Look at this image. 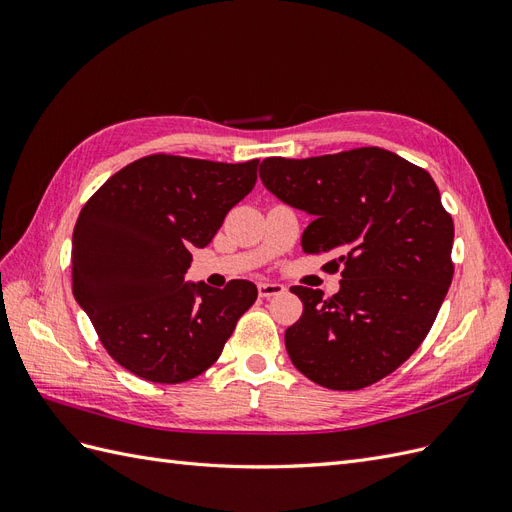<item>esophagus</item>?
I'll list each match as a JSON object with an SVG mask.
<instances>
[{"label": "esophagus", "instance_id": "34e87169", "mask_svg": "<svg viewBox=\"0 0 512 512\" xmlns=\"http://www.w3.org/2000/svg\"><path fill=\"white\" fill-rule=\"evenodd\" d=\"M286 292L284 284H277V282H262L258 284V294L262 299H273V297H280V294Z\"/></svg>", "mask_w": 512, "mask_h": 512}]
</instances>
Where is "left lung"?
<instances>
[{"label":"left lung","mask_w":512,"mask_h":512,"mask_svg":"<svg viewBox=\"0 0 512 512\" xmlns=\"http://www.w3.org/2000/svg\"><path fill=\"white\" fill-rule=\"evenodd\" d=\"M265 188L312 215L305 252L337 254L333 297L294 286L301 318L286 329L292 365L333 391L389 376L421 346L453 280L451 215L427 170L380 147L307 160L267 158Z\"/></svg>","instance_id":"1"}]
</instances>
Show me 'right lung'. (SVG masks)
I'll return each mask as SVG.
<instances>
[{"label":"right lung","instance_id":"1","mask_svg":"<svg viewBox=\"0 0 512 512\" xmlns=\"http://www.w3.org/2000/svg\"><path fill=\"white\" fill-rule=\"evenodd\" d=\"M258 160L149 156L87 200L72 232V292L113 359L160 384L209 369L258 288L185 282L194 247L252 192Z\"/></svg>","mask_w":512,"mask_h":512}]
</instances>
